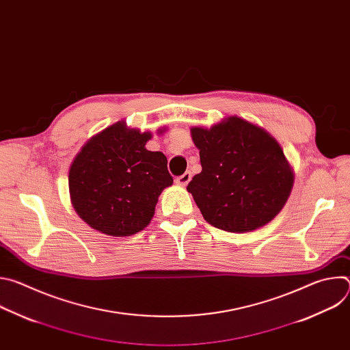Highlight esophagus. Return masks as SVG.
Instances as JSON below:
<instances>
[{"instance_id":"1","label":"esophagus","mask_w":350,"mask_h":350,"mask_svg":"<svg viewBox=\"0 0 350 350\" xmlns=\"http://www.w3.org/2000/svg\"><path fill=\"white\" fill-rule=\"evenodd\" d=\"M191 178H192L191 172H185L184 174H181V176H178V177L176 178V183H177L178 185H181V187H185V185L191 181Z\"/></svg>"}]
</instances>
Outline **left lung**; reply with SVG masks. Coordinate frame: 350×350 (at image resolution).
Returning <instances> with one entry per match:
<instances>
[{"instance_id":"obj_1","label":"left lung","mask_w":350,"mask_h":350,"mask_svg":"<svg viewBox=\"0 0 350 350\" xmlns=\"http://www.w3.org/2000/svg\"><path fill=\"white\" fill-rule=\"evenodd\" d=\"M202 172L187 189L204 219L224 231H254L285 205L292 170L278 142L263 129L230 116L211 129L192 127Z\"/></svg>"}]
</instances>
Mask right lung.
<instances>
[{
    "label": "right lung",
    "mask_w": 350,
    "mask_h": 350,
    "mask_svg": "<svg viewBox=\"0 0 350 350\" xmlns=\"http://www.w3.org/2000/svg\"><path fill=\"white\" fill-rule=\"evenodd\" d=\"M151 133L118 122L92 137L69 170V191L77 215L112 237L144 230L155 213L161 192L173 184L167 159L148 151Z\"/></svg>",
    "instance_id": "1"
}]
</instances>
